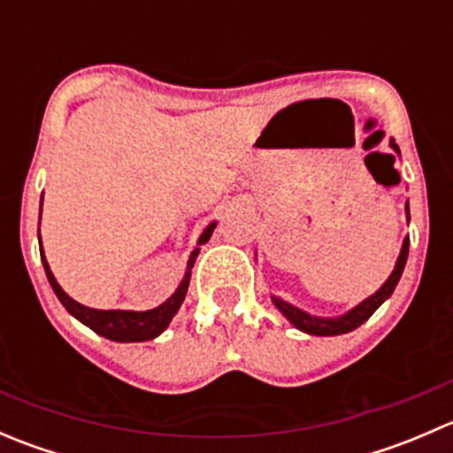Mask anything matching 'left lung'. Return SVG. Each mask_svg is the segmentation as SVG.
Here are the masks:
<instances>
[{
  "mask_svg": "<svg viewBox=\"0 0 453 453\" xmlns=\"http://www.w3.org/2000/svg\"><path fill=\"white\" fill-rule=\"evenodd\" d=\"M390 149L401 157V150H399V146L395 144V140H390ZM405 217H408V221H410V205L408 203H405ZM408 252H410V239L405 236L403 245H401L399 258H396L395 269H392V273L388 276V280L383 282V285L379 287L372 296H368L366 300H362V303L355 304L353 309H349V311L342 313V315H333V318L311 315V313L303 311V309L294 307V304L287 303V300L278 298V296H272V303L278 311L285 315V318L289 319L296 328H298V331L307 333V335H315V337L344 335V333L355 331L357 326H362L370 315L377 311V309L381 307L388 298H390L392 291H395V287L399 285V278H401V273H403L405 260H408Z\"/></svg>",
  "mask_w": 453,
  "mask_h": 453,
  "instance_id": "left-lung-1",
  "label": "left lung"
}]
</instances>
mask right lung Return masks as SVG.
Listing matches in <instances>:
<instances>
[{
  "label": "right lung",
  "mask_w": 453,
  "mask_h": 453,
  "mask_svg": "<svg viewBox=\"0 0 453 453\" xmlns=\"http://www.w3.org/2000/svg\"><path fill=\"white\" fill-rule=\"evenodd\" d=\"M41 205H43V197H41ZM39 223H41V212H39ZM214 227H217V221L208 223L205 230L199 234L197 248L190 252L188 263H186L184 278H181L177 289L171 294V298H166L162 304H157L155 309H149V311H122V309H109V311H103V309L85 307V304L76 303L74 298H70V296L63 291V287L57 282L48 260H45L43 245H41V232H39L41 260H43L45 276H48L57 298L61 300V304L67 309V313L74 315L81 324H85V326H89L91 331L107 337V340L111 342H146L162 335V333L168 328V324H171V319L175 318V313L180 311L181 303H184L186 298V291H188V285H190V272H193V265L199 256V245L208 243Z\"/></svg>",
  "instance_id": "add662e5"
}]
</instances>
